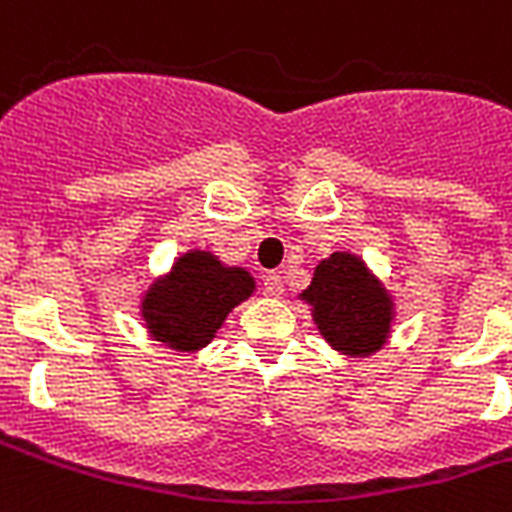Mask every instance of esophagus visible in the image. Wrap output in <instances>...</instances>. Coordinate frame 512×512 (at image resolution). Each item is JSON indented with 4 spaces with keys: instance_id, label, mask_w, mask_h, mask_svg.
Listing matches in <instances>:
<instances>
[{
    "instance_id": "esophagus-1",
    "label": "esophagus",
    "mask_w": 512,
    "mask_h": 512,
    "mask_svg": "<svg viewBox=\"0 0 512 512\" xmlns=\"http://www.w3.org/2000/svg\"><path fill=\"white\" fill-rule=\"evenodd\" d=\"M263 292L271 298H279L284 292V279L282 273H265L263 276Z\"/></svg>"
}]
</instances>
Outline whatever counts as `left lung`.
I'll return each instance as SVG.
<instances>
[{
	"instance_id": "1",
	"label": "left lung",
	"mask_w": 512,
	"mask_h": 512,
	"mask_svg": "<svg viewBox=\"0 0 512 512\" xmlns=\"http://www.w3.org/2000/svg\"><path fill=\"white\" fill-rule=\"evenodd\" d=\"M303 298L314 306V322L335 349L346 354L381 349L392 322V303L354 255L335 252L322 260Z\"/></svg>"
}]
</instances>
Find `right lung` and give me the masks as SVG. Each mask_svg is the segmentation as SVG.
I'll use <instances>...</instances> for the list:
<instances>
[{
	"label": "right lung",
	"mask_w": 512,
	"mask_h": 512,
	"mask_svg": "<svg viewBox=\"0 0 512 512\" xmlns=\"http://www.w3.org/2000/svg\"><path fill=\"white\" fill-rule=\"evenodd\" d=\"M255 282L241 268H225L209 252L179 257L166 282L155 284L142 303L150 333L171 349L193 351L212 341L233 306L247 300Z\"/></svg>",
	"instance_id": "1"
}]
</instances>
